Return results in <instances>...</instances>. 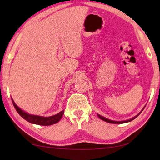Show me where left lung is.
Listing matches in <instances>:
<instances>
[{"label":"left lung","instance_id":"left-lung-1","mask_svg":"<svg viewBox=\"0 0 160 160\" xmlns=\"http://www.w3.org/2000/svg\"><path fill=\"white\" fill-rule=\"evenodd\" d=\"M139 113V114H140ZM139 114H138L137 116H135V117H133V118H131V119H129V120H127V121H112V120H109V119H107V118H104V117H103V116H100V115H99L98 114V116L99 117V118H101L102 120H103V121H106V122H108V123H127V122H129V121H131L132 120H133L134 118H135L137 117L138 116Z\"/></svg>","mask_w":160,"mask_h":160}]
</instances>
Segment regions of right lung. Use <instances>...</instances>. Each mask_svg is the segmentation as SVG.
I'll return each instance as SVG.
<instances>
[{
    "label": "right lung",
    "mask_w": 160,
    "mask_h": 160,
    "mask_svg": "<svg viewBox=\"0 0 160 160\" xmlns=\"http://www.w3.org/2000/svg\"><path fill=\"white\" fill-rule=\"evenodd\" d=\"M13 106L15 107L16 111H17L18 113L20 114L22 117L24 119H25L26 121H28V122L37 124V125H41V126H50L52 125V124L58 123L60 119L63 116V114L64 113V110L61 111V112H59L57 114L49 116V117H43V116H34V115H31L28 114V113H25L23 112L22 110H21L20 108H19L17 105L15 104L14 101L12 99Z\"/></svg>",
    "instance_id": "right-lung-1"
}]
</instances>
